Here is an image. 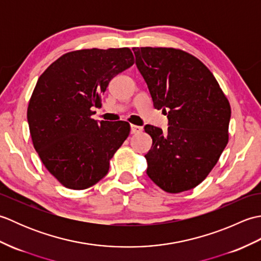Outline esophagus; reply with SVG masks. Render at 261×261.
Instances as JSON below:
<instances>
[{"instance_id":"34e87169","label":"esophagus","mask_w":261,"mask_h":261,"mask_svg":"<svg viewBox=\"0 0 261 261\" xmlns=\"http://www.w3.org/2000/svg\"><path fill=\"white\" fill-rule=\"evenodd\" d=\"M141 132H142V127L141 126L131 124V134L132 135H138V134H141Z\"/></svg>"}]
</instances>
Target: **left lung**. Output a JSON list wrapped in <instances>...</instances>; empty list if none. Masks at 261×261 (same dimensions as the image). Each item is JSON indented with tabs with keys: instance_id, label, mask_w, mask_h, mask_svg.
Returning <instances> with one entry per match:
<instances>
[{
	"instance_id": "1",
	"label": "left lung",
	"mask_w": 261,
	"mask_h": 261,
	"mask_svg": "<svg viewBox=\"0 0 261 261\" xmlns=\"http://www.w3.org/2000/svg\"><path fill=\"white\" fill-rule=\"evenodd\" d=\"M153 107L168 130L146 125L152 147L147 175L167 193L196 187L206 178L229 141L231 108L218 81L201 60L176 48H134Z\"/></svg>"
}]
</instances>
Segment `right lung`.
I'll list each match as a JSON object with an SVG mask.
<instances>
[{"label": "right lung", "instance_id": "add662e5", "mask_svg": "<svg viewBox=\"0 0 261 261\" xmlns=\"http://www.w3.org/2000/svg\"><path fill=\"white\" fill-rule=\"evenodd\" d=\"M129 48L82 49L63 55L39 77L28 105L33 147L55 178L85 190L108 174L130 134L125 121L92 119L110 81L131 67Z\"/></svg>", "mask_w": 261, "mask_h": 261}]
</instances>
